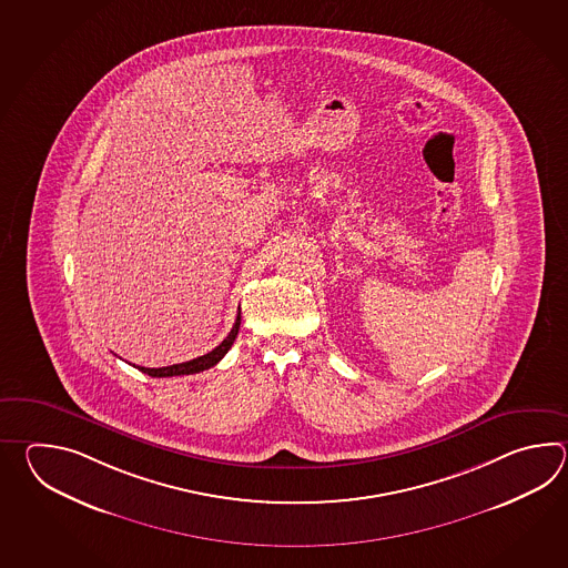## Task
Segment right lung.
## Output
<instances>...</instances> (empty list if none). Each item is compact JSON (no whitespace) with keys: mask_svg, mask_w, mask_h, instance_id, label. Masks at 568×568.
<instances>
[{"mask_svg":"<svg viewBox=\"0 0 568 568\" xmlns=\"http://www.w3.org/2000/svg\"><path fill=\"white\" fill-rule=\"evenodd\" d=\"M240 325H242V311L237 313L235 325L231 328L230 335L221 341V345H217L213 351H209L206 355L191 359V362L176 363V365H169V367H140V365H133V367H138L142 374L152 375V377H172V375H191L205 372V369L217 365L225 357V353L231 349L233 341H235L237 333H240Z\"/></svg>","mask_w":568,"mask_h":568,"instance_id":"1","label":"right lung"}]
</instances>
